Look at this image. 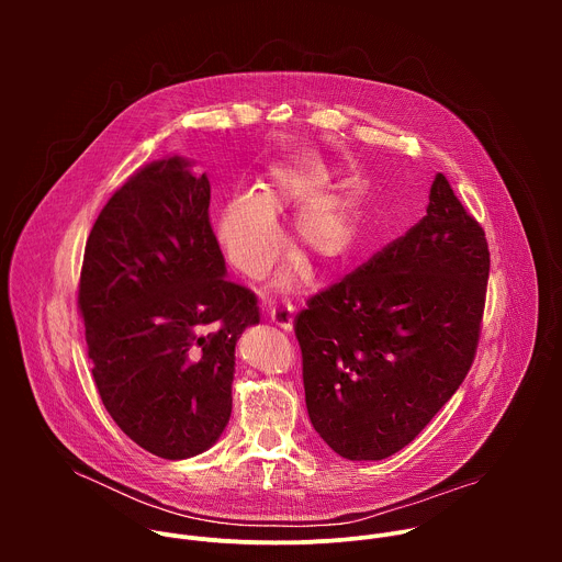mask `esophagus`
<instances>
[{
  "mask_svg": "<svg viewBox=\"0 0 562 562\" xmlns=\"http://www.w3.org/2000/svg\"><path fill=\"white\" fill-rule=\"evenodd\" d=\"M269 319H271L273 325H278L280 329L291 331V329H293V306H291V304L273 306V308L269 311Z\"/></svg>",
  "mask_w": 562,
  "mask_h": 562,
  "instance_id": "1",
  "label": "esophagus"
}]
</instances>
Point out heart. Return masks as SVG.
I'll use <instances>...</instances> for the list:
<instances>
[{"mask_svg":"<svg viewBox=\"0 0 562 562\" xmlns=\"http://www.w3.org/2000/svg\"><path fill=\"white\" fill-rule=\"evenodd\" d=\"M327 178L319 165H282L269 173L256 198L231 200L215 220V235L226 260L251 280L265 278L282 254V235L273 217L317 195ZM291 235L293 247L313 267L331 269L353 249V206L334 195L316 198L297 211Z\"/></svg>","mask_w":562,"mask_h":562,"instance_id":"obj_1","label":"heart"}]
</instances>
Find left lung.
Here are the masks:
<instances>
[{"label":"left lung","mask_w":562,"mask_h":562,"mask_svg":"<svg viewBox=\"0 0 562 562\" xmlns=\"http://www.w3.org/2000/svg\"><path fill=\"white\" fill-rule=\"evenodd\" d=\"M487 278L485 228L438 173L416 226L297 313L306 409L319 438L349 460L407 447L473 364Z\"/></svg>","instance_id":"1"}]
</instances>
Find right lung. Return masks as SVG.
Instances as JSON below:
<instances>
[{
	"instance_id": "right-lung-1",
	"label": "right lung",
	"mask_w": 562,
	"mask_h": 562,
	"mask_svg": "<svg viewBox=\"0 0 562 562\" xmlns=\"http://www.w3.org/2000/svg\"><path fill=\"white\" fill-rule=\"evenodd\" d=\"M180 157L137 169L87 239L77 308L93 380L142 449L184 460L231 418L235 342L260 323L251 289L224 278L211 187Z\"/></svg>"
}]
</instances>
